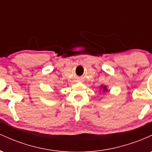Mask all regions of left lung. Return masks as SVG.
<instances>
[{"label":"left lung","mask_w":152,"mask_h":152,"mask_svg":"<svg viewBox=\"0 0 152 152\" xmlns=\"http://www.w3.org/2000/svg\"><path fill=\"white\" fill-rule=\"evenodd\" d=\"M104 91H106V87H104Z\"/></svg>","instance_id":"left-lung-1"}]
</instances>
